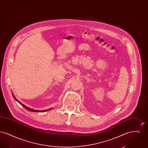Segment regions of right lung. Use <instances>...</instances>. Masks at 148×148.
<instances>
[{
    "instance_id": "add662e5",
    "label": "right lung",
    "mask_w": 148,
    "mask_h": 148,
    "mask_svg": "<svg viewBox=\"0 0 148 148\" xmlns=\"http://www.w3.org/2000/svg\"><path fill=\"white\" fill-rule=\"evenodd\" d=\"M13 97H14V98L20 104H21V106H23L24 108H25L26 109H27L29 111H30V112H46V111H48V110H49L50 109H51L52 108H51V109H47V110H34V109H31V108H28V107H27V106H24V104H23L22 103H21L20 101H19L16 99L15 98V97H14V95H13Z\"/></svg>"
}]
</instances>
